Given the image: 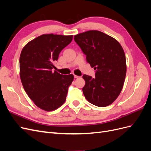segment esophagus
<instances>
[{
  "label": "esophagus",
  "mask_w": 151,
  "mask_h": 151,
  "mask_svg": "<svg viewBox=\"0 0 151 151\" xmlns=\"http://www.w3.org/2000/svg\"><path fill=\"white\" fill-rule=\"evenodd\" d=\"M74 78H76V79H78V78H79V77H80V76H76V75H74Z\"/></svg>",
  "instance_id": "1"
}]
</instances>
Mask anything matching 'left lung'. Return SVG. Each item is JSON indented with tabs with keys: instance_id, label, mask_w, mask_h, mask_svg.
I'll return each instance as SVG.
<instances>
[{
	"instance_id": "1",
	"label": "left lung",
	"mask_w": 151,
	"mask_h": 151,
	"mask_svg": "<svg viewBox=\"0 0 151 151\" xmlns=\"http://www.w3.org/2000/svg\"><path fill=\"white\" fill-rule=\"evenodd\" d=\"M74 40L95 70V77L83 75V94L95 106L105 107L118 98L125 79L124 51L118 42L103 32L91 30L74 36Z\"/></svg>"
}]
</instances>
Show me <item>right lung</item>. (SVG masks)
I'll list each match as a JSON object with an SVG mask.
<instances>
[{
	"label": "right lung",
	"instance_id": "right-lung-1",
	"mask_svg": "<svg viewBox=\"0 0 151 151\" xmlns=\"http://www.w3.org/2000/svg\"><path fill=\"white\" fill-rule=\"evenodd\" d=\"M72 38V35H43L22 50L19 58L22 84L30 99L43 110H55L66 100L74 76L60 74L53 68L59 53Z\"/></svg>",
	"mask_w": 151,
	"mask_h": 151
}]
</instances>
